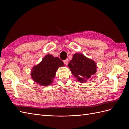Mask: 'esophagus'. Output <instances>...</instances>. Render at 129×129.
<instances>
[{"mask_svg": "<svg viewBox=\"0 0 129 129\" xmlns=\"http://www.w3.org/2000/svg\"><path fill=\"white\" fill-rule=\"evenodd\" d=\"M64 64H65V65H67L68 64V59H66V60H64Z\"/></svg>", "mask_w": 129, "mask_h": 129, "instance_id": "esophagus-1", "label": "esophagus"}]
</instances>
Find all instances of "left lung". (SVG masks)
Segmentation results:
<instances>
[{"label": "left lung", "instance_id": "left-lung-1", "mask_svg": "<svg viewBox=\"0 0 129 129\" xmlns=\"http://www.w3.org/2000/svg\"><path fill=\"white\" fill-rule=\"evenodd\" d=\"M68 66L72 75L80 83H86L88 79H91L97 72L96 63L79 53L74 54Z\"/></svg>", "mask_w": 129, "mask_h": 129}]
</instances>
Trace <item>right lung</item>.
Wrapping results in <instances>:
<instances>
[{
	"instance_id": "1",
	"label": "right lung",
	"mask_w": 129,
	"mask_h": 129,
	"mask_svg": "<svg viewBox=\"0 0 129 129\" xmlns=\"http://www.w3.org/2000/svg\"><path fill=\"white\" fill-rule=\"evenodd\" d=\"M64 66V63L58 57L46 55L39 64L33 67L31 77L40 85L48 86L54 81L58 68Z\"/></svg>"
}]
</instances>
